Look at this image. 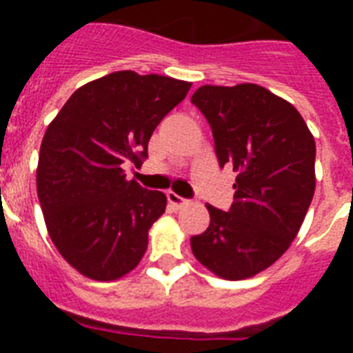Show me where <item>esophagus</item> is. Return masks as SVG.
Returning a JSON list of instances; mask_svg holds the SVG:
<instances>
[{
  "label": "esophagus",
  "instance_id": "obj_1",
  "mask_svg": "<svg viewBox=\"0 0 353 353\" xmlns=\"http://www.w3.org/2000/svg\"><path fill=\"white\" fill-rule=\"evenodd\" d=\"M166 198H168V203H170L172 207H176V209H179V207H183V205L188 203L187 199L181 198V196L176 192H166Z\"/></svg>",
  "mask_w": 353,
  "mask_h": 353
}]
</instances>
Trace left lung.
<instances>
[{"instance_id": "1", "label": "left lung", "mask_w": 353, "mask_h": 353, "mask_svg": "<svg viewBox=\"0 0 353 353\" xmlns=\"http://www.w3.org/2000/svg\"><path fill=\"white\" fill-rule=\"evenodd\" d=\"M212 130L218 163L238 172L234 203L207 205L194 256L227 280L254 276L295 240L315 192V139L290 102L256 84L201 85L190 99Z\"/></svg>"}]
</instances>
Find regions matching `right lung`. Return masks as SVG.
<instances>
[{"label":"right lung","mask_w":353,"mask_h":353,"mask_svg":"<svg viewBox=\"0 0 353 353\" xmlns=\"http://www.w3.org/2000/svg\"><path fill=\"white\" fill-rule=\"evenodd\" d=\"M190 82L117 71L79 88L40 146L36 187L52 243L79 273L117 280L146 252L148 231L166 196L126 179L141 166L165 115Z\"/></svg>","instance_id":"obj_1"}]
</instances>
